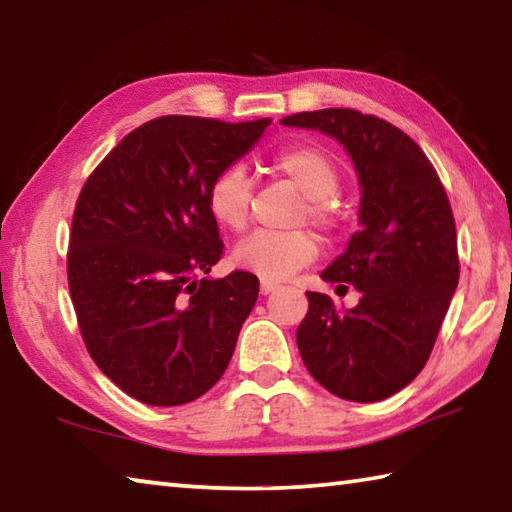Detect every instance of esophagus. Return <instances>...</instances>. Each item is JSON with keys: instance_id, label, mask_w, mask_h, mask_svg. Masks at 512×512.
Listing matches in <instances>:
<instances>
[{"instance_id": "1", "label": "esophagus", "mask_w": 512, "mask_h": 512, "mask_svg": "<svg viewBox=\"0 0 512 512\" xmlns=\"http://www.w3.org/2000/svg\"><path fill=\"white\" fill-rule=\"evenodd\" d=\"M273 291H277V284L273 282H262V286H259V293L262 295H271Z\"/></svg>"}]
</instances>
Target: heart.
Wrapping results in <instances>:
<instances>
[{
    "label": "heart",
    "instance_id": "b5f03b06",
    "mask_svg": "<svg viewBox=\"0 0 512 512\" xmlns=\"http://www.w3.org/2000/svg\"><path fill=\"white\" fill-rule=\"evenodd\" d=\"M273 170L286 176L306 197V215L324 230L336 228L338 206L333 194L340 188V170L327 150L313 143L288 145L273 156ZM253 185L241 165H228L210 181L206 206L221 228L239 232L248 224ZM318 257V241L311 232L259 230L232 248L230 262L239 271L264 282H284Z\"/></svg>",
    "mask_w": 512,
    "mask_h": 512
}]
</instances>
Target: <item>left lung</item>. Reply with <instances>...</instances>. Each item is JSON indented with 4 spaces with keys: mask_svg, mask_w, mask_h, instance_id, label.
<instances>
[{
    "mask_svg": "<svg viewBox=\"0 0 512 512\" xmlns=\"http://www.w3.org/2000/svg\"><path fill=\"white\" fill-rule=\"evenodd\" d=\"M318 129L345 147L360 183V230L322 280L351 284L360 302L338 311L329 295L306 293L297 349L309 374L345 401L376 403L421 374L459 284L457 228L432 163L387 120L356 109L282 118Z\"/></svg>",
    "mask_w": 512,
    "mask_h": 512,
    "instance_id": "8db88e82",
    "label": "left lung"
}]
</instances>
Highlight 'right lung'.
Wrapping results in <instances>:
<instances>
[{
	"instance_id": "1",
	"label": "right lung",
	"mask_w": 512,
	"mask_h": 512,
	"mask_svg": "<svg viewBox=\"0 0 512 512\" xmlns=\"http://www.w3.org/2000/svg\"><path fill=\"white\" fill-rule=\"evenodd\" d=\"M268 125L154 118L80 192L67 257L73 309L91 358L136 401L183 405L224 376L259 280L246 271L208 277L224 241L206 192Z\"/></svg>"
}]
</instances>
